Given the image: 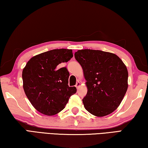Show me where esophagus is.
<instances>
[{
    "label": "esophagus",
    "instance_id": "obj_1",
    "mask_svg": "<svg viewBox=\"0 0 148 148\" xmlns=\"http://www.w3.org/2000/svg\"><path fill=\"white\" fill-rule=\"evenodd\" d=\"M80 85H81V84H80L79 81H77V82H76V87L77 89H78L79 87H80Z\"/></svg>",
    "mask_w": 148,
    "mask_h": 148
}]
</instances>
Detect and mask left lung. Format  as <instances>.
Returning a JSON list of instances; mask_svg holds the SVG:
<instances>
[{
  "instance_id": "8db88e82",
  "label": "left lung",
  "mask_w": 148,
  "mask_h": 148,
  "mask_svg": "<svg viewBox=\"0 0 148 148\" xmlns=\"http://www.w3.org/2000/svg\"><path fill=\"white\" fill-rule=\"evenodd\" d=\"M86 79L87 92L83 103L89 113L103 117L115 111L128 88V71L116 54L82 49L74 54Z\"/></svg>"
}]
</instances>
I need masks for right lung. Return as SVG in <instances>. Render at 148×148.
I'll return each mask as SVG.
<instances>
[{
  "label": "right lung",
  "mask_w": 148,
  "mask_h": 148,
  "mask_svg": "<svg viewBox=\"0 0 148 148\" xmlns=\"http://www.w3.org/2000/svg\"><path fill=\"white\" fill-rule=\"evenodd\" d=\"M72 57V49H57L36 55L27 62L22 72L23 87L37 111L49 116L58 114L76 93V87L68 85L66 68L57 69Z\"/></svg>",
  "instance_id": "obj_1"
}]
</instances>
